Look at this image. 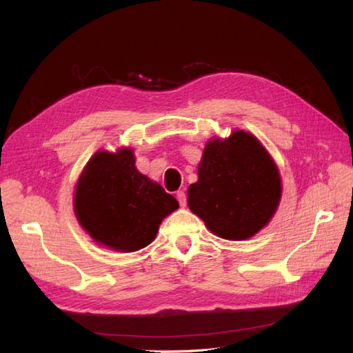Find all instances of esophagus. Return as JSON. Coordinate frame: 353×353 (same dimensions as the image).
I'll list each match as a JSON object with an SVG mask.
<instances>
[{
    "label": "esophagus",
    "mask_w": 353,
    "mask_h": 353,
    "mask_svg": "<svg viewBox=\"0 0 353 353\" xmlns=\"http://www.w3.org/2000/svg\"><path fill=\"white\" fill-rule=\"evenodd\" d=\"M176 199H178V201H179V205L183 206V208L187 205V196H185L184 191H178V193H176Z\"/></svg>",
    "instance_id": "esophagus-1"
}]
</instances>
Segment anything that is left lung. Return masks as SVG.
Returning <instances> with one entry per match:
<instances>
[{
	"mask_svg": "<svg viewBox=\"0 0 353 353\" xmlns=\"http://www.w3.org/2000/svg\"><path fill=\"white\" fill-rule=\"evenodd\" d=\"M187 205L215 236L241 241L268 225L280 206L283 184L272 156L250 132L212 138L199 163Z\"/></svg>",
	"mask_w": 353,
	"mask_h": 353,
	"instance_id": "8db88e82",
	"label": "left lung"
}]
</instances>
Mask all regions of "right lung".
<instances>
[{
    "instance_id": "right-lung-1",
    "label": "right lung",
    "mask_w": 353,
    "mask_h": 353,
    "mask_svg": "<svg viewBox=\"0 0 353 353\" xmlns=\"http://www.w3.org/2000/svg\"><path fill=\"white\" fill-rule=\"evenodd\" d=\"M179 208L174 196L143 175L131 147L99 150L74 185L79 225L104 248L130 253L150 244L162 221Z\"/></svg>"
}]
</instances>
